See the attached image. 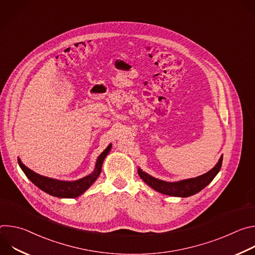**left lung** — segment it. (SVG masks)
<instances>
[{
	"mask_svg": "<svg viewBox=\"0 0 255 255\" xmlns=\"http://www.w3.org/2000/svg\"><path fill=\"white\" fill-rule=\"evenodd\" d=\"M222 160L223 155L220 156L216 165L208 172L196 177L181 179L177 181H165L162 179H158L148 174L147 172L143 171L140 167H138L137 171L144 183L148 185L154 191L170 197L188 198L198 194L211 183L214 177L218 174V172L220 171V168L222 166Z\"/></svg>",
	"mask_w": 255,
	"mask_h": 255,
	"instance_id": "1",
	"label": "left lung"
}]
</instances>
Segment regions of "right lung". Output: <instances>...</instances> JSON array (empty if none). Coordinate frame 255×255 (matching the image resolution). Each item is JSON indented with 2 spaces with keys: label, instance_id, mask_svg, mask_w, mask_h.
Here are the masks:
<instances>
[{
  "label": "right lung",
  "instance_id": "add662e5",
  "mask_svg": "<svg viewBox=\"0 0 255 255\" xmlns=\"http://www.w3.org/2000/svg\"><path fill=\"white\" fill-rule=\"evenodd\" d=\"M112 148V144L110 143L107 146V148L99 155L96 161V165L94 170L77 180H60L52 177H47L41 174L36 173L32 169L28 168L18 157V163L23 170V172L26 174V176L32 181V183L39 188L41 191L45 192L46 194L60 198V199H72L77 198L84 194L94 183L98 179L99 175L102 171L103 162L106 158V156L109 154Z\"/></svg>",
  "mask_w": 255,
  "mask_h": 255
}]
</instances>
